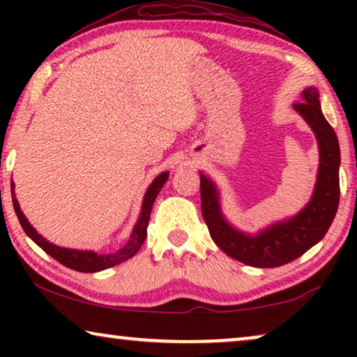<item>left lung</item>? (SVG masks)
Wrapping results in <instances>:
<instances>
[{"label": "left lung", "instance_id": "left-lung-1", "mask_svg": "<svg viewBox=\"0 0 357 357\" xmlns=\"http://www.w3.org/2000/svg\"><path fill=\"white\" fill-rule=\"evenodd\" d=\"M301 97V104L292 107L314 131L320 160L314 192L299 213L273 222L257 234L243 232L224 216L218 185L199 172L202 213L209 236L226 255L243 265L276 268L296 260L325 237L338 211L341 162L338 138L321 114L317 87H305Z\"/></svg>", "mask_w": 357, "mask_h": 357}]
</instances>
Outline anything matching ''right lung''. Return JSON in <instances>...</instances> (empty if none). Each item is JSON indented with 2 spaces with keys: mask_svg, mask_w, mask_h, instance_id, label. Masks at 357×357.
I'll return each instance as SVG.
<instances>
[{
  "mask_svg": "<svg viewBox=\"0 0 357 357\" xmlns=\"http://www.w3.org/2000/svg\"><path fill=\"white\" fill-rule=\"evenodd\" d=\"M167 178H169V172H162L159 174L153 182H151L143 197L139 218L135 224L133 231L130 234V238L126 241V243L120 248V250H116L114 253H97L94 250H76V248L60 247V245H55V243L48 242L45 237L40 236V234L36 231V227L27 221V218L24 216L22 209L19 206V202L16 198V192H14V187H16V185H14V182L11 180L13 206H14V211L17 214V219L19 222H21L24 232H26L43 252H47L48 255L55 258L56 261H60L61 265H65L66 268H71V270L81 271V273H96V271H102V270H107V268L119 265V263H123L125 260H128V258L133 257L135 253L139 250L141 245L144 243L146 236H148L151 209H153L155 198H158V195L160 192V188L164 187V183L167 182Z\"/></svg>",
  "mask_w": 357,
  "mask_h": 357,
  "instance_id": "right-lung-1",
  "label": "right lung"
}]
</instances>
